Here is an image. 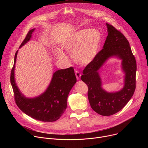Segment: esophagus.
Instances as JSON below:
<instances>
[{
  "label": "esophagus",
  "instance_id": "obj_1",
  "mask_svg": "<svg viewBox=\"0 0 148 148\" xmlns=\"http://www.w3.org/2000/svg\"><path fill=\"white\" fill-rule=\"evenodd\" d=\"M75 75H76V77H77V79H79L81 76V74H80V73L78 71H75Z\"/></svg>",
  "mask_w": 148,
  "mask_h": 148
}]
</instances>
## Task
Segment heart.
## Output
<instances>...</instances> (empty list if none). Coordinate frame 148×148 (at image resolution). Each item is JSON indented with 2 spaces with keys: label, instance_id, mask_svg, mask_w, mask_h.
I'll return each instance as SVG.
<instances>
[{
  "label": "heart",
  "instance_id": "b5f03b06",
  "mask_svg": "<svg viewBox=\"0 0 148 148\" xmlns=\"http://www.w3.org/2000/svg\"><path fill=\"white\" fill-rule=\"evenodd\" d=\"M101 42V34L98 30L81 29L68 36L62 43V48L69 53L73 52V58L77 64L87 65L98 54ZM56 56L62 62H69L68 57L60 50L56 51Z\"/></svg>",
  "mask_w": 148,
  "mask_h": 148
}]
</instances>
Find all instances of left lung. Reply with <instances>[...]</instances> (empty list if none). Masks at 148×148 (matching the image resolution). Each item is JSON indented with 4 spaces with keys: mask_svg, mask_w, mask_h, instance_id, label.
Masks as SVG:
<instances>
[{
    "mask_svg": "<svg viewBox=\"0 0 148 148\" xmlns=\"http://www.w3.org/2000/svg\"><path fill=\"white\" fill-rule=\"evenodd\" d=\"M108 36L103 49L86 67L81 77L88 88V98L92 109L102 116H110L121 110L133 96L136 88V62L129 41L113 26L106 23ZM122 60L125 74L124 86L119 92L108 93L101 88L99 69L109 58Z\"/></svg>",
    "mask_w": 148,
    "mask_h": 148,
    "instance_id": "8db88e82",
    "label": "left lung"
}]
</instances>
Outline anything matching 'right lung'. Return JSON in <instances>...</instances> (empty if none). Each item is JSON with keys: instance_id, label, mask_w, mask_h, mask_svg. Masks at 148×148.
I'll use <instances>...</instances> for the list:
<instances>
[{"instance_id": "add662e5", "label": "right lung", "mask_w": 148, "mask_h": 148, "mask_svg": "<svg viewBox=\"0 0 148 148\" xmlns=\"http://www.w3.org/2000/svg\"><path fill=\"white\" fill-rule=\"evenodd\" d=\"M34 30L33 29L28 32L20 48L30 40ZM17 53L18 50L15 54L10 74V82L17 107L28 116L40 121L48 122L58 120L67 108L69 94L77 82L74 69L71 67L56 71L46 90L37 97L29 98L20 92L15 82L14 68Z\"/></svg>"}]
</instances>
